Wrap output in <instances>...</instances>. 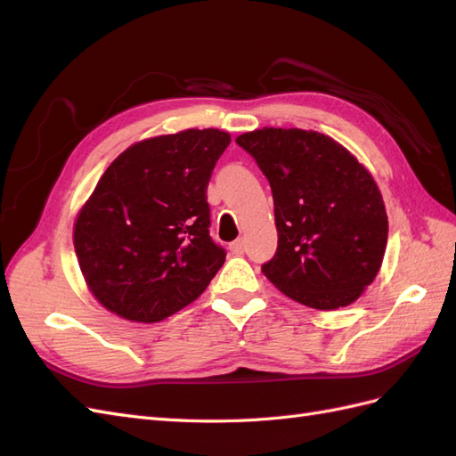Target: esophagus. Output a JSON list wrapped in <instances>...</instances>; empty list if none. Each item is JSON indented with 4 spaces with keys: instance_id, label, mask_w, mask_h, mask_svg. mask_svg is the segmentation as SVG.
I'll return each mask as SVG.
<instances>
[{
    "instance_id": "esophagus-1",
    "label": "esophagus",
    "mask_w": 456,
    "mask_h": 456,
    "mask_svg": "<svg viewBox=\"0 0 456 456\" xmlns=\"http://www.w3.org/2000/svg\"><path fill=\"white\" fill-rule=\"evenodd\" d=\"M230 251L233 255H243L245 253V241L243 240H236L233 243H230Z\"/></svg>"
}]
</instances>
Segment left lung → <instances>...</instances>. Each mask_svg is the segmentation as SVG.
Instances as JSON below:
<instances>
[{
	"label": "left lung",
	"instance_id": "1",
	"mask_svg": "<svg viewBox=\"0 0 456 456\" xmlns=\"http://www.w3.org/2000/svg\"><path fill=\"white\" fill-rule=\"evenodd\" d=\"M236 142L256 159L273 196L278 251L262 273L314 310L363 295L382 266L388 215L375 178L330 136L262 127Z\"/></svg>",
	"mask_w": 456,
	"mask_h": 456
}]
</instances>
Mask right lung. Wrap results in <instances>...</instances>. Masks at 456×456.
I'll use <instances>...</instances> for the list:
<instances>
[{"label":"right lung","instance_id":"right-lung-1","mask_svg":"<svg viewBox=\"0 0 456 456\" xmlns=\"http://www.w3.org/2000/svg\"><path fill=\"white\" fill-rule=\"evenodd\" d=\"M230 141L220 129H186L134 142L108 165L74 223L81 275L108 312L161 322L224 265L205 191Z\"/></svg>","mask_w":456,"mask_h":456}]
</instances>
